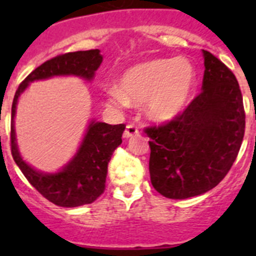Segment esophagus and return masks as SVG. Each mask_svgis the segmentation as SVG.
<instances>
[{
  "mask_svg": "<svg viewBox=\"0 0 256 256\" xmlns=\"http://www.w3.org/2000/svg\"><path fill=\"white\" fill-rule=\"evenodd\" d=\"M138 134V128L134 126V124H128L126 126V130H124V138H130V137H133V136Z\"/></svg>",
  "mask_w": 256,
  "mask_h": 256,
  "instance_id": "34e87169",
  "label": "esophagus"
}]
</instances>
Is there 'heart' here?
I'll use <instances>...</instances> for the list:
<instances>
[{"label": "heart", "mask_w": 256, "mask_h": 256, "mask_svg": "<svg viewBox=\"0 0 256 256\" xmlns=\"http://www.w3.org/2000/svg\"><path fill=\"white\" fill-rule=\"evenodd\" d=\"M195 84V68L188 60L154 58L126 70L119 88L108 90L106 100L112 106L146 102L151 119L169 122L186 110Z\"/></svg>", "instance_id": "obj_1"}]
</instances>
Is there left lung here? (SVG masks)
<instances>
[{
    "label": "left lung",
    "mask_w": 256,
    "mask_h": 256,
    "mask_svg": "<svg viewBox=\"0 0 256 256\" xmlns=\"http://www.w3.org/2000/svg\"><path fill=\"white\" fill-rule=\"evenodd\" d=\"M201 94L178 118L144 128L150 137V178L168 198L205 194L227 176L245 134L242 94L234 74L202 50Z\"/></svg>",
    "instance_id": "obj_1"
}]
</instances>
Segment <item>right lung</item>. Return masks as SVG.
I'll return each mask as SVG.
<instances>
[{
    "mask_svg": "<svg viewBox=\"0 0 256 256\" xmlns=\"http://www.w3.org/2000/svg\"><path fill=\"white\" fill-rule=\"evenodd\" d=\"M102 62L100 50H88L62 54L44 61L26 76L15 92L11 108V154L16 165L32 186L40 195L58 206L76 208L91 204L105 191L108 164L115 148L122 144L126 126L91 122L82 144L73 159L64 169L55 174L36 170L22 159L16 146L14 118L19 96L33 80L51 78L54 76H78L91 80L94 72Z\"/></svg>",
    "mask_w": 256,
    "mask_h": 256,
    "instance_id": "right-lung-1",
    "label": "right lung"
}]
</instances>
